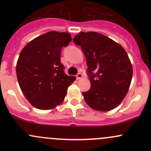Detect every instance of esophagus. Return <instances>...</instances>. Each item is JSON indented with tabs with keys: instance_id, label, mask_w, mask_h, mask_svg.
<instances>
[{
	"instance_id": "1",
	"label": "esophagus",
	"mask_w": 151,
	"mask_h": 151,
	"mask_svg": "<svg viewBox=\"0 0 151 151\" xmlns=\"http://www.w3.org/2000/svg\"><path fill=\"white\" fill-rule=\"evenodd\" d=\"M77 77V80H80V79L83 77V74H82L81 73H79V74H77V77Z\"/></svg>"
}]
</instances>
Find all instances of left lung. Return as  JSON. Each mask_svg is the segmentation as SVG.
I'll use <instances>...</instances> for the list:
<instances>
[{
    "label": "left lung",
    "mask_w": 151,
    "mask_h": 151,
    "mask_svg": "<svg viewBox=\"0 0 151 151\" xmlns=\"http://www.w3.org/2000/svg\"><path fill=\"white\" fill-rule=\"evenodd\" d=\"M73 41L81 47L86 58L91 87L83 93L85 102L101 112L116 108L127 94L133 74L126 50L110 38L94 31L80 32Z\"/></svg>",
    "instance_id": "left-lung-1"
}]
</instances>
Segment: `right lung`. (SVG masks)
Returning <instances> with one entry per match:
<instances>
[{"mask_svg": "<svg viewBox=\"0 0 151 151\" xmlns=\"http://www.w3.org/2000/svg\"><path fill=\"white\" fill-rule=\"evenodd\" d=\"M71 40L68 32L52 30L29 42L21 51L17 77L22 93L34 107L47 110L60 105L76 80L65 74L60 62L62 47Z\"/></svg>", "mask_w": 151, "mask_h": 151, "instance_id": "obj_1", "label": "right lung"}]
</instances>
